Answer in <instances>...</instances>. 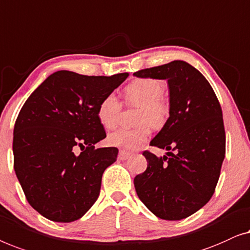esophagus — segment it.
Masks as SVG:
<instances>
[{
    "label": "esophagus",
    "instance_id": "1",
    "mask_svg": "<svg viewBox=\"0 0 250 250\" xmlns=\"http://www.w3.org/2000/svg\"><path fill=\"white\" fill-rule=\"evenodd\" d=\"M130 156H131V153L125 152V150H120V152H119V160H121V161L128 160Z\"/></svg>",
    "mask_w": 250,
    "mask_h": 250
}]
</instances>
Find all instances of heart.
Here are the masks:
<instances>
[{
  "mask_svg": "<svg viewBox=\"0 0 250 250\" xmlns=\"http://www.w3.org/2000/svg\"><path fill=\"white\" fill-rule=\"evenodd\" d=\"M163 85L153 78L137 79L125 88V96L130 104L139 105L136 122L132 129H119L107 136L111 146L135 150L142 147L150 137L152 125L161 128L170 114V104L162 96ZM121 103L114 94H108L100 102L97 119L105 129H113L119 122Z\"/></svg>",
  "mask_w": 250,
  "mask_h": 250,
  "instance_id": "obj_1",
  "label": "heart"
}]
</instances>
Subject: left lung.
Instances as JSON below:
<instances>
[{"instance_id":"1","label":"left lung","mask_w":250,"mask_h":250,"mask_svg":"<svg viewBox=\"0 0 250 250\" xmlns=\"http://www.w3.org/2000/svg\"><path fill=\"white\" fill-rule=\"evenodd\" d=\"M133 76L165 79L170 90V117L150 142L168 152L163 157L143 153L148 164L133 179L136 192L160 219H186L208 203L219 181L226 156L222 108L205 77L185 61Z\"/></svg>"}]
</instances>
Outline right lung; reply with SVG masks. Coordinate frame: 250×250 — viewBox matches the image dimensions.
<instances>
[{
    "instance_id": "1",
    "label": "right lung",
    "mask_w": 250,
    "mask_h": 250,
    "mask_svg": "<svg viewBox=\"0 0 250 250\" xmlns=\"http://www.w3.org/2000/svg\"><path fill=\"white\" fill-rule=\"evenodd\" d=\"M128 76L56 71L20 110L13 130V167L28 203L46 219L72 222L97 200L102 175L119 153L117 147L95 148L106 137L97 107ZM77 146L80 154L74 153Z\"/></svg>"
}]
</instances>
